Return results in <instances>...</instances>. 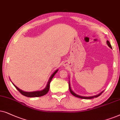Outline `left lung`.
<instances>
[{"label":"left lung","mask_w":120,"mask_h":120,"mask_svg":"<svg viewBox=\"0 0 120 120\" xmlns=\"http://www.w3.org/2000/svg\"><path fill=\"white\" fill-rule=\"evenodd\" d=\"M106 43H107V44H108V45L109 46V47L110 48H112V47H111V44H110L109 41H106ZM69 82V83H68V84H69V89H70V92H71V93L73 95V96H75V97H77V98H81V99H93V98H97V97L100 96V95L102 94V93L103 92H103L100 93L99 94L96 95H94V96H92V97H82V96H81V95L76 94V93H75L73 92V91L71 90V87H70V82Z\"/></svg>","instance_id":"left-lung-1"}]
</instances>
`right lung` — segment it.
I'll return each instance as SVG.
<instances>
[{
  "label": "right lung",
  "mask_w": 120,
  "mask_h": 120,
  "mask_svg": "<svg viewBox=\"0 0 120 120\" xmlns=\"http://www.w3.org/2000/svg\"><path fill=\"white\" fill-rule=\"evenodd\" d=\"M57 71H58V70H56L52 75V76H50V79H49L48 82L47 86H46V87L43 89V90H40V91H34V92H25V91H23V90H22L21 89H19V88L16 87V86L12 82V83L13 84V85L14 86H15L17 90L19 91V92H20L21 94H22V95H24V96L27 97H41V96H43V95H45L46 94H47V93L48 92V91L49 90V87H50V83L51 81H52V78H53L54 75H55Z\"/></svg>",
  "instance_id": "obj_1"
}]
</instances>
